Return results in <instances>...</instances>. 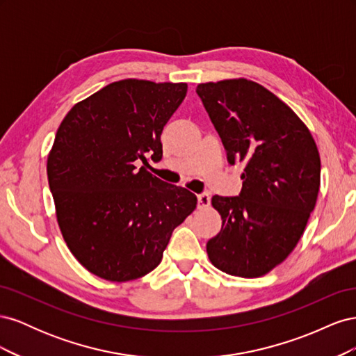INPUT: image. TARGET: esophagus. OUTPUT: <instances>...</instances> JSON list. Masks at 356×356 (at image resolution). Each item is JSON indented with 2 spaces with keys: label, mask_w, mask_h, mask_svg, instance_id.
Segmentation results:
<instances>
[{
  "label": "esophagus",
  "mask_w": 356,
  "mask_h": 356,
  "mask_svg": "<svg viewBox=\"0 0 356 356\" xmlns=\"http://www.w3.org/2000/svg\"><path fill=\"white\" fill-rule=\"evenodd\" d=\"M209 203H211V196L208 195V193H200V195H197V208L199 209L208 208Z\"/></svg>",
  "instance_id": "34e87169"
}]
</instances>
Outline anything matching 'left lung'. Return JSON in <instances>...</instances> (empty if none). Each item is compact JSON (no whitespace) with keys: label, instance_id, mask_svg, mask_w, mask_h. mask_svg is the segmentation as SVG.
<instances>
[{"label":"left lung","instance_id":"obj_1","mask_svg":"<svg viewBox=\"0 0 356 356\" xmlns=\"http://www.w3.org/2000/svg\"><path fill=\"white\" fill-rule=\"evenodd\" d=\"M196 93L229 163H245L239 196L212 197L222 225L207 243L208 257L229 275L263 276L293 252L315 208L316 144L297 114L255 81L202 83Z\"/></svg>","mask_w":356,"mask_h":356}]
</instances>
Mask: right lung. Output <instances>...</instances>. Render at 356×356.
<instances>
[{
	"label": "right lung",
	"instance_id": "add662e5",
	"mask_svg": "<svg viewBox=\"0 0 356 356\" xmlns=\"http://www.w3.org/2000/svg\"><path fill=\"white\" fill-rule=\"evenodd\" d=\"M186 95V83L120 80L75 104L58 129L47 178L59 229L79 263L106 281L152 272L196 208L191 191L145 168L163 156L161 131Z\"/></svg>",
	"mask_w": 356,
	"mask_h": 356
}]
</instances>
